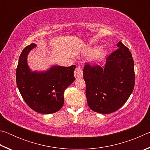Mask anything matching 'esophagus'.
I'll use <instances>...</instances> for the list:
<instances>
[{"mask_svg":"<svg viewBox=\"0 0 150 150\" xmlns=\"http://www.w3.org/2000/svg\"><path fill=\"white\" fill-rule=\"evenodd\" d=\"M74 75L76 79H81L83 77V70L81 66H77L74 71Z\"/></svg>","mask_w":150,"mask_h":150,"instance_id":"esophagus-1","label":"esophagus"}]
</instances>
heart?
Segmentation results:
<instances>
[{
    "label": "heart",
    "instance_id": "1",
    "mask_svg": "<svg viewBox=\"0 0 150 150\" xmlns=\"http://www.w3.org/2000/svg\"><path fill=\"white\" fill-rule=\"evenodd\" d=\"M87 54L92 55V59L95 61H100L105 57L106 50L104 48L89 47L87 50Z\"/></svg>",
    "mask_w": 150,
    "mask_h": 150
}]
</instances>
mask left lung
<instances>
[{"instance_id":"8db88e82","label":"left lung","mask_w":150,"mask_h":150,"mask_svg":"<svg viewBox=\"0 0 150 150\" xmlns=\"http://www.w3.org/2000/svg\"><path fill=\"white\" fill-rule=\"evenodd\" d=\"M104 67L86 64L83 79L86 83L87 104L98 113L110 114L124 105L135 84L134 63L129 49L121 42Z\"/></svg>"}]
</instances>
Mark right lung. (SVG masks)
<instances>
[{
    "label": "right lung",
    "instance_id": "1",
    "mask_svg": "<svg viewBox=\"0 0 150 150\" xmlns=\"http://www.w3.org/2000/svg\"><path fill=\"white\" fill-rule=\"evenodd\" d=\"M31 44L20 55L16 68V84L26 103L40 114H52L59 110L64 103V91L75 81V65L70 67L54 65L46 71H32L27 63Z\"/></svg>",
    "mask_w": 150,
    "mask_h": 150
}]
</instances>
